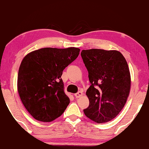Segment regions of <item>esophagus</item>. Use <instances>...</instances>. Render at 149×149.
<instances>
[{
    "label": "esophagus",
    "mask_w": 149,
    "mask_h": 149,
    "mask_svg": "<svg viewBox=\"0 0 149 149\" xmlns=\"http://www.w3.org/2000/svg\"><path fill=\"white\" fill-rule=\"evenodd\" d=\"M82 95H83V94H82V93L81 92V91H79V92H78L77 93L74 94V97H76L77 98H80L81 97H82Z\"/></svg>",
    "instance_id": "esophagus-1"
}]
</instances>
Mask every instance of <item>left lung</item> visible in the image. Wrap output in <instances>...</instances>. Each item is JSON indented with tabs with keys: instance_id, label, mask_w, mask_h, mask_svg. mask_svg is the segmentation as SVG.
<instances>
[{
	"instance_id": "1",
	"label": "left lung",
	"mask_w": 149,
	"mask_h": 149,
	"mask_svg": "<svg viewBox=\"0 0 149 149\" xmlns=\"http://www.w3.org/2000/svg\"><path fill=\"white\" fill-rule=\"evenodd\" d=\"M81 54L91 82L86 92L89 106L84 113L97 123L109 122L118 115L129 97L131 81L127 61L113 50H82Z\"/></svg>"
}]
</instances>
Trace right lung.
Instances as JSON below:
<instances>
[{"label": "right lung", "mask_w": 149, "mask_h": 149, "mask_svg": "<svg viewBox=\"0 0 149 149\" xmlns=\"http://www.w3.org/2000/svg\"><path fill=\"white\" fill-rule=\"evenodd\" d=\"M80 49L43 48L30 52L20 64L17 88L22 104L36 120L51 122L70 103L61 79L65 68L76 59Z\"/></svg>", "instance_id": "add662e5"}]
</instances>
